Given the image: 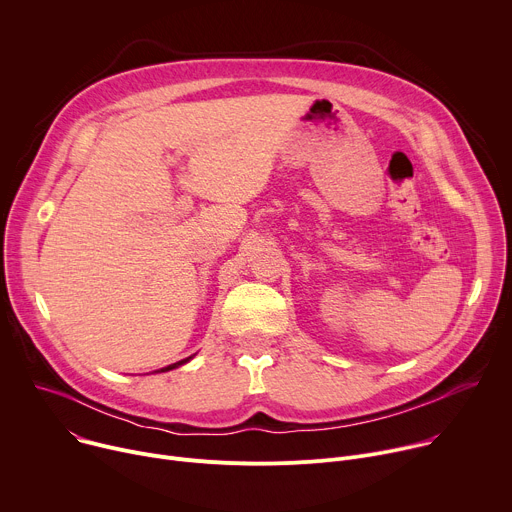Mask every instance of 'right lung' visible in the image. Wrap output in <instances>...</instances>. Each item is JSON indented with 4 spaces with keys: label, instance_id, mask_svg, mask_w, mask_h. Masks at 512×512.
<instances>
[{
    "label": "right lung",
    "instance_id": "1",
    "mask_svg": "<svg viewBox=\"0 0 512 512\" xmlns=\"http://www.w3.org/2000/svg\"><path fill=\"white\" fill-rule=\"evenodd\" d=\"M192 356H188V358H184V360H178V362H174V364H170V367H166V369H162V373H166V371H172V369H176V367H180V364H184V362H188ZM156 373H160V371H156Z\"/></svg>",
    "mask_w": 512,
    "mask_h": 512
}]
</instances>
